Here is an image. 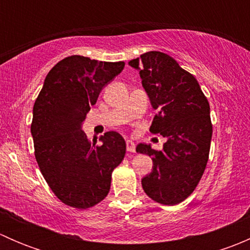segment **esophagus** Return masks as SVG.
<instances>
[{
  "mask_svg": "<svg viewBox=\"0 0 250 250\" xmlns=\"http://www.w3.org/2000/svg\"><path fill=\"white\" fill-rule=\"evenodd\" d=\"M125 145H127V151L128 152H135V144L133 140L128 139L125 141Z\"/></svg>",
  "mask_w": 250,
  "mask_h": 250,
  "instance_id": "34e87169",
  "label": "esophagus"
}]
</instances>
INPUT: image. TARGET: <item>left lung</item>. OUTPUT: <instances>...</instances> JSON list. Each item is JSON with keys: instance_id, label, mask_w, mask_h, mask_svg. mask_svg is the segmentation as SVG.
Returning a JSON list of instances; mask_svg holds the SVG:
<instances>
[{"instance_id": "1", "label": "left lung", "mask_w": 250, "mask_h": 250, "mask_svg": "<svg viewBox=\"0 0 250 250\" xmlns=\"http://www.w3.org/2000/svg\"><path fill=\"white\" fill-rule=\"evenodd\" d=\"M128 64L157 110L150 132L167 141L161 151L140 143L137 152L152 156V172L141 179L144 191L156 202L174 206L188 197L202 178L210 148V107L197 80L162 52L144 53Z\"/></svg>"}]
</instances>
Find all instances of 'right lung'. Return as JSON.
I'll return each instance as SVG.
<instances>
[{"label": "right lung", "instance_id": "add662e5", "mask_svg": "<svg viewBox=\"0 0 250 250\" xmlns=\"http://www.w3.org/2000/svg\"><path fill=\"white\" fill-rule=\"evenodd\" d=\"M123 67V62L67 57L48 72L35 102V157L50 190L74 208H90L106 197L112 170L125 155V141L117 132L105 133L97 146L82 130L90 106Z\"/></svg>", "mask_w": 250, "mask_h": 250}]
</instances>
